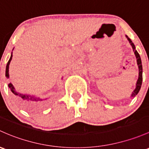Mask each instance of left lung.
Segmentation results:
<instances>
[{
	"label": "left lung",
	"mask_w": 149,
	"mask_h": 149,
	"mask_svg": "<svg viewBox=\"0 0 149 149\" xmlns=\"http://www.w3.org/2000/svg\"><path fill=\"white\" fill-rule=\"evenodd\" d=\"M126 38H127L128 41H129V43H131V46H132L133 50H134V54H135L136 57L137 64H138V66H139V79H138V81H137V83H136V87L135 90L134 91V92H133L132 94H131V97H134L138 94V93H139V91H140L141 87L142 80H143V76H142V73H143V68H142V64H141V57H140V56H139V53H138L136 50L135 46H134V43L131 41V39H130L127 36H126Z\"/></svg>",
	"instance_id": "8db88e82"
}]
</instances>
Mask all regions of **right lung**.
I'll return each instance as SVG.
<instances>
[{
    "instance_id": "add662e5",
    "label": "right lung",
    "mask_w": 149,
    "mask_h": 149,
    "mask_svg": "<svg viewBox=\"0 0 149 149\" xmlns=\"http://www.w3.org/2000/svg\"><path fill=\"white\" fill-rule=\"evenodd\" d=\"M12 57H13V55L11 54L10 59H9L7 65H6V76L7 78L9 77V73H8L9 64H10V61H11ZM8 87L10 88L13 93L15 94V99H16L17 102L19 103V105L22 108L26 109V111H31V112L35 111H37L38 109H40V108H42V106H43V104H44V102H43V99H40V98H37V97L31 96V95H29L22 94V93H17L11 84H8Z\"/></svg>"
}]
</instances>
